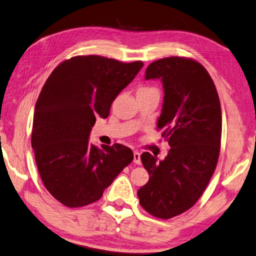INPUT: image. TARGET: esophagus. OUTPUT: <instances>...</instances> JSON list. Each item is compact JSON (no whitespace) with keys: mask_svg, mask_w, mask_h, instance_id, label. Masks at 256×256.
Instances as JSON below:
<instances>
[{"mask_svg":"<svg viewBox=\"0 0 256 256\" xmlns=\"http://www.w3.org/2000/svg\"><path fill=\"white\" fill-rule=\"evenodd\" d=\"M134 162L136 164H140V153L138 151L134 152Z\"/></svg>","mask_w":256,"mask_h":256,"instance_id":"obj_1","label":"esophagus"}]
</instances>
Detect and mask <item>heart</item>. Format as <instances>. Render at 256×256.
<instances>
[{"label": "heart", "instance_id": "1", "mask_svg": "<svg viewBox=\"0 0 256 256\" xmlns=\"http://www.w3.org/2000/svg\"><path fill=\"white\" fill-rule=\"evenodd\" d=\"M142 89H148V88H142Z\"/></svg>", "mask_w": 256, "mask_h": 256}]
</instances>
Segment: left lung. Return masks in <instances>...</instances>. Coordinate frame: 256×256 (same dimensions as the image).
Segmentation results:
<instances>
[{
    "label": "left lung",
    "instance_id": "obj_1",
    "mask_svg": "<svg viewBox=\"0 0 256 256\" xmlns=\"http://www.w3.org/2000/svg\"><path fill=\"white\" fill-rule=\"evenodd\" d=\"M145 78L162 81L164 105L156 127L164 130L170 150L162 161L148 152L140 156L150 178L137 196L148 213L168 220L190 210L214 174L221 148V104L206 68L191 58L153 62Z\"/></svg>",
    "mask_w": 256,
    "mask_h": 256
}]
</instances>
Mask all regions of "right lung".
Instances as JSON below:
<instances>
[{
	"instance_id": "obj_1",
	"label": "right lung",
	"mask_w": 256,
	"mask_h": 256,
	"mask_svg": "<svg viewBox=\"0 0 256 256\" xmlns=\"http://www.w3.org/2000/svg\"><path fill=\"white\" fill-rule=\"evenodd\" d=\"M143 62H122L96 54L64 60L50 74L35 104L32 148L41 180L62 205L84 207L100 199L134 159L121 144L97 148L89 134L96 116L134 80Z\"/></svg>"
}]
</instances>
